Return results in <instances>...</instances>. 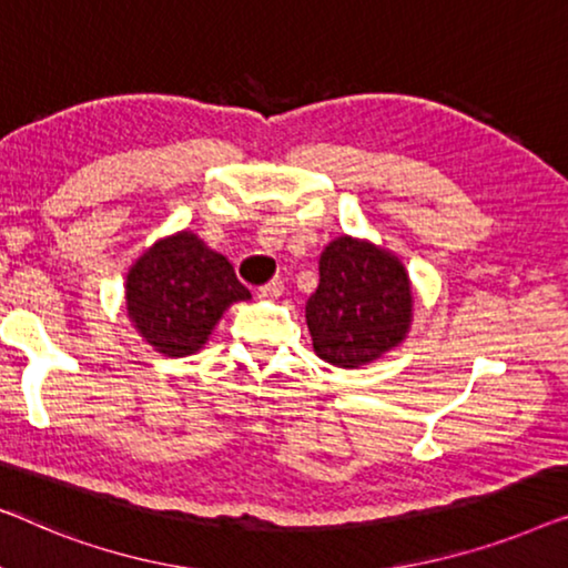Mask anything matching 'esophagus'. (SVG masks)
I'll list each match as a JSON object with an SVG mask.
<instances>
[{"label": "esophagus", "instance_id": "1", "mask_svg": "<svg viewBox=\"0 0 568 568\" xmlns=\"http://www.w3.org/2000/svg\"><path fill=\"white\" fill-rule=\"evenodd\" d=\"M257 295H260V298H265V301H277L283 295V283L281 281H273V283L262 285L260 291H257Z\"/></svg>", "mask_w": 568, "mask_h": 568}]
</instances>
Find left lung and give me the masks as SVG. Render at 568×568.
<instances>
[{"instance_id":"8db88e82","label":"left lung","mask_w":568,"mask_h":568,"mask_svg":"<svg viewBox=\"0 0 568 568\" xmlns=\"http://www.w3.org/2000/svg\"><path fill=\"white\" fill-rule=\"evenodd\" d=\"M409 273L394 252L337 236L318 260L306 324L322 361L361 367L402 345L412 326Z\"/></svg>"}]
</instances>
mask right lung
Returning a JSON list of instances; mask_svg holds the SVG:
<instances>
[{"instance_id": "1", "label": "right lung", "mask_w": 568, "mask_h": 568, "mask_svg": "<svg viewBox=\"0 0 568 568\" xmlns=\"http://www.w3.org/2000/svg\"><path fill=\"white\" fill-rule=\"evenodd\" d=\"M252 295L223 254L193 231L159 239L125 277V308L135 332L166 357L195 355L231 303Z\"/></svg>"}]
</instances>
